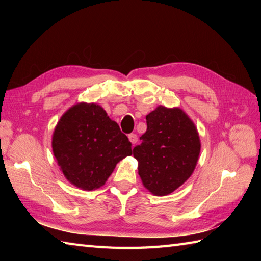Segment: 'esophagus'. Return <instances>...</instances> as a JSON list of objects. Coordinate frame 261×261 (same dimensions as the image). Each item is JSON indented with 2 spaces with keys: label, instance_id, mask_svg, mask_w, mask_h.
Here are the masks:
<instances>
[{
  "label": "esophagus",
  "instance_id": "1",
  "mask_svg": "<svg viewBox=\"0 0 261 261\" xmlns=\"http://www.w3.org/2000/svg\"><path fill=\"white\" fill-rule=\"evenodd\" d=\"M129 140L132 143V145H136L138 142V136L136 134H130L129 135Z\"/></svg>",
  "mask_w": 261,
  "mask_h": 261
}]
</instances>
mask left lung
<instances>
[{
    "label": "left lung",
    "mask_w": 261,
    "mask_h": 261,
    "mask_svg": "<svg viewBox=\"0 0 261 261\" xmlns=\"http://www.w3.org/2000/svg\"><path fill=\"white\" fill-rule=\"evenodd\" d=\"M146 120L147 131L132 153L143 185L154 195L164 196L190 178L201 142L192 120L178 108L158 107Z\"/></svg>",
    "instance_id": "8db88e82"
}]
</instances>
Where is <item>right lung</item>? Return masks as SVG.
<instances>
[{"instance_id":"add662e5","label":"right lung","mask_w":261,"mask_h":261,"mask_svg":"<svg viewBox=\"0 0 261 261\" xmlns=\"http://www.w3.org/2000/svg\"><path fill=\"white\" fill-rule=\"evenodd\" d=\"M53 151L66 178L86 191L103 186L116 164L132 153L118 123L94 103L76 104L62 116Z\"/></svg>"}]
</instances>
